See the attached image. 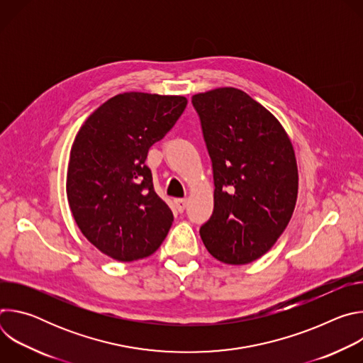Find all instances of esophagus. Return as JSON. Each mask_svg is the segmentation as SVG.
<instances>
[{
    "label": "esophagus",
    "instance_id": "34e87169",
    "mask_svg": "<svg viewBox=\"0 0 363 363\" xmlns=\"http://www.w3.org/2000/svg\"><path fill=\"white\" fill-rule=\"evenodd\" d=\"M175 208L179 213H184V210L186 208V201L185 199H175Z\"/></svg>",
    "mask_w": 363,
    "mask_h": 363
}]
</instances>
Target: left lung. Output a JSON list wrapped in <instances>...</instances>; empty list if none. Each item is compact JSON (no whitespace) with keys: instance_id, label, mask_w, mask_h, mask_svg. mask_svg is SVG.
<instances>
[{"instance_id":"obj_1","label":"left lung","mask_w":363,"mask_h":363,"mask_svg":"<svg viewBox=\"0 0 363 363\" xmlns=\"http://www.w3.org/2000/svg\"><path fill=\"white\" fill-rule=\"evenodd\" d=\"M214 172V213L201 230L208 252L225 264L264 255L286 230L297 201L291 140L263 105L235 87L192 96Z\"/></svg>"}]
</instances>
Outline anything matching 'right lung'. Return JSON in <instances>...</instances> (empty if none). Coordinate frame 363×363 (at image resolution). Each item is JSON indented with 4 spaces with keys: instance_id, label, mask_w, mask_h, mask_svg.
I'll use <instances>...</instances> for the list:
<instances>
[{
    "instance_id": "right-lung-1",
    "label": "right lung",
    "mask_w": 363,
    "mask_h": 363,
    "mask_svg": "<svg viewBox=\"0 0 363 363\" xmlns=\"http://www.w3.org/2000/svg\"><path fill=\"white\" fill-rule=\"evenodd\" d=\"M186 97L143 91L116 94L82 125L70 150L67 201L82 234L118 262L149 257L174 216L153 191L147 150L186 108Z\"/></svg>"
}]
</instances>
